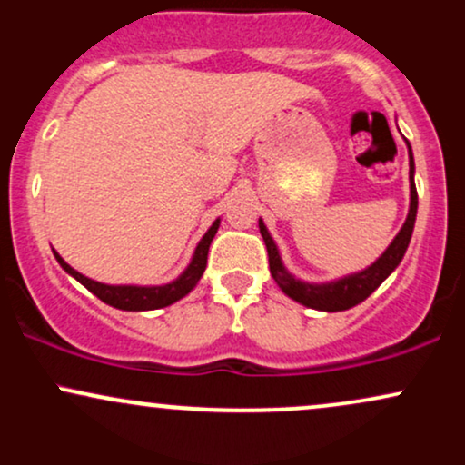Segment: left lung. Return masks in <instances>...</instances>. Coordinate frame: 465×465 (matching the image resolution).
<instances>
[{
  "label": "left lung",
  "instance_id": "obj_1",
  "mask_svg": "<svg viewBox=\"0 0 465 465\" xmlns=\"http://www.w3.org/2000/svg\"><path fill=\"white\" fill-rule=\"evenodd\" d=\"M409 146V142H407ZM415 163H413V153L409 146V183H411V203H409V214L404 221L402 229L398 232V236L391 240V244L385 249V253L376 260L371 266L359 271V273H351L339 280L323 282V284H312V282H302L295 275L288 273V269L282 262L280 249H277L275 240L271 238L269 229H266L264 221L260 218V233H262L266 251H269V269L277 286L282 288V292H286L291 300L303 303V306L314 308V311L323 312H339L348 311V308L356 306V303L365 302L367 297L376 291L389 275L396 271V266L402 262L404 253L411 242V233L415 227V216H418V190H415Z\"/></svg>",
  "mask_w": 465,
  "mask_h": 465
}]
</instances>
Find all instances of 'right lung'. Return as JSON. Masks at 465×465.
<instances>
[{
	"instance_id": "obj_1",
	"label": "right lung",
	"mask_w": 465,
	"mask_h": 465,
	"mask_svg": "<svg viewBox=\"0 0 465 465\" xmlns=\"http://www.w3.org/2000/svg\"><path fill=\"white\" fill-rule=\"evenodd\" d=\"M218 225H221V218H216L212 223V227L207 229L205 236L201 238V242L196 244L194 255H192L188 269L181 273L177 280H173L170 284H162V286H133V284H103V282H95L84 277L83 273H78L76 269H72L61 255L56 253L54 249V258L58 260V264L67 271L69 275L76 277V280L83 284L87 291H92L98 300H103L109 306L120 308V311H131V312H140V311H157V308H165L170 303L179 302L181 297H185L188 292L199 284L203 271L207 266V251H210L212 240H214Z\"/></svg>"
}]
</instances>
